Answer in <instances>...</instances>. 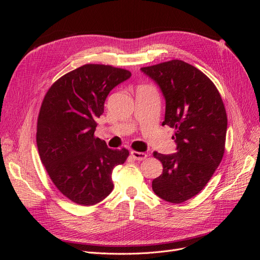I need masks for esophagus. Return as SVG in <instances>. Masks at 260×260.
<instances>
[{
  "label": "esophagus",
  "instance_id": "1",
  "mask_svg": "<svg viewBox=\"0 0 260 260\" xmlns=\"http://www.w3.org/2000/svg\"><path fill=\"white\" fill-rule=\"evenodd\" d=\"M131 155L132 157L135 159V160H138V161H141V160H144L147 155L145 153H142V152H137V151H131Z\"/></svg>",
  "mask_w": 260,
  "mask_h": 260
}]
</instances>
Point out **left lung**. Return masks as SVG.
I'll return each instance as SVG.
<instances>
[{
    "label": "left lung",
    "instance_id": "obj_1",
    "mask_svg": "<svg viewBox=\"0 0 260 260\" xmlns=\"http://www.w3.org/2000/svg\"><path fill=\"white\" fill-rule=\"evenodd\" d=\"M166 98L162 125L175 129L177 152L154 157L163 166L152 182L161 199L181 203L200 193L222 160L228 117L221 95L209 77L181 60L142 67Z\"/></svg>",
    "mask_w": 260,
    "mask_h": 260
}]
</instances>
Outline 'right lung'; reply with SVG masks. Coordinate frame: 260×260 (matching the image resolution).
<instances>
[{
    "instance_id": "right-lung-1",
    "label": "right lung",
    "mask_w": 260,
    "mask_h": 260,
    "mask_svg": "<svg viewBox=\"0 0 260 260\" xmlns=\"http://www.w3.org/2000/svg\"><path fill=\"white\" fill-rule=\"evenodd\" d=\"M129 71L85 64L59 78L41 104L37 124L39 155L51 181L71 201L93 206L114 188L112 174L129 155L126 148H108L94 137L97 119L115 86Z\"/></svg>"
}]
</instances>
